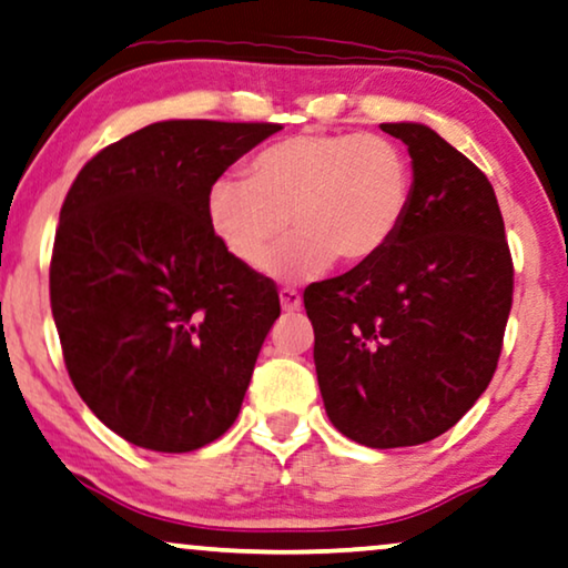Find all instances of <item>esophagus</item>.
Instances as JSON below:
<instances>
[{
  "label": "esophagus",
  "instance_id": "esophagus-1",
  "mask_svg": "<svg viewBox=\"0 0 568 568\" xmlns=\"http://www.w3.org/2000/svg\"><path fill=\"white\" fill-rule=\"evenodd\" d=\"M280 306H283V312H298L301 306H304V301H301V293L293 291V288H283L280 291Z\"/></svg>",
  "mask_w": 568,
  "mask_h": 568
}]
</instances>
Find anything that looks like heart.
Returning a JSON list of instances; mask_svg holds the SVG:
<instances>
[{"instance_id":"obj_1","label":"heart","mask_w":568,"mask_h":568,"mask_svg":"<svg viewBox=\"0 0 568 568\" xmlns=\"http://www.w3.org/2000/svg\"><path fill=\"white\" fill-rule=\"evenodd\" d=\"M413 165L382 134L304 132L264 148L248 176L225 173L210 186L207 217L215 236L246 267L308 277L332 260L347 267L379 256L407 221Z\"/></svg>"}]
</instances>
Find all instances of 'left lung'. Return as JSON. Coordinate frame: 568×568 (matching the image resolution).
<instances>
[{"label":"left lung","instance_id":"obj_1","mask_svg":"<svg viewBox=\"0 0 568 568\" xmlns=\"http://www.w3.org/2000/svg\"><path fill=\"white\" fill-rule=\"evenodd\" d=\"M413 158V202L372 262L308 285L332 426L372 449L426 444L470 410L501 355L514 267L496 192L426 124H382Z\"/></svg>","mask_w":568,"mask_h":568}]
</instances>
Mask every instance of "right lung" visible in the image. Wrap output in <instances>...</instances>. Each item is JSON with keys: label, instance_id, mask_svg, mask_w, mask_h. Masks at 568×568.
I'll return each instance as SVG.
<instances>
[{"label": "right lung", "instance_id": "obj_1", "mask_svg": "<svg viewBox=\"0 0 568 568\" xmlns=\"http://www.w3.org/2000/svg\"><path fill=\"white\" fill-rule=\"evenodd\" d=\"M277 130L155 121L90 158L67 192L51 314L78 395L134 447L194 452L236 420L280 298L215 236L207 194Z\"/></svg>", "mask_w": 568, "mask_h": 568}]
</instances>
